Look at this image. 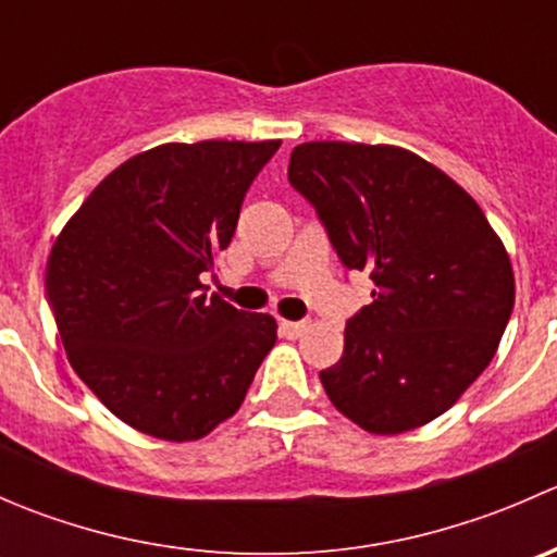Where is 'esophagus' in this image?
<instances>
[{"label":"esophagus","mask_w":557,"mask_h":557,"mask_svg":"<svg viewBox=\"0 0 557 557\" xmlns=\"http://www.w3.org/2000/svg\"><path fill=\"white\" fill-rule=\"evenodd\" d=\"M280 331H283V336H288V339H296V336L305 334L307 323L305 320H283V323H280Z\"/></svg>","instance_id":"34e87169"}]
</instances>
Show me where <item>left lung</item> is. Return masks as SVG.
<instances>
[{
    "label": "left lung",
    "mask_w": 557,
    "mask_h": 557,
    "mask_svg": "<svg viewBox=\"0 0 557 557\" xmlns=\"http://www.w3.org/2000/svg\"><path fill=\"white\" fill-rule=\"evenodd\" d=\"M288 180L342 267L374 283L342 358L320 372L331 404L372 434L431 423L485 372L509 323L502 239L458 183L393 145L305 143Z\"/></svg>",
    "instance_id": "left-lung-1"
}]
</instances>
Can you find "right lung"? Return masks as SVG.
<instances>
[{
	"mask_svg": "<svg viewBox=\"0 0 557 557\" xmlns=\"http://www.w3.org/2000/svg\"><path fill=\"white\" fill-rule=\"evenodd\" d=\"M280 143L159 145L107 174L45 272L66 358L115 418L190 442L232 418L277 342L272 314L207 299L256 174Z\"/></svg>",
	"mask_w": 557,
	"mask_h": 557,
	"instance_id": "obj_1",
	"label": "right lung"
}]
</instances>
